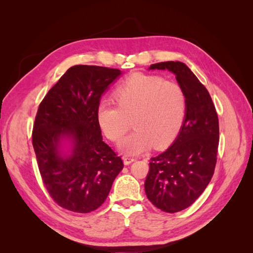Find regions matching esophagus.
Here are the masks:
<instances>
[{
  "label": "esophagus",
  "instance_id": "esophagus-1",
  "mask_svg": "<svg viewBox=\"0 0 253 253\" xmlns=\"http://www.w3.org/2000/svg\"><path fill=\"white\" fill-rule=\"evenodd\" d=\"M124 163H125V165H129V164H132L133 162H135V158L134 157H131V156H127V155H125L124 157Z\"/></svg>",
  "mask_w": 253,
  "mask_h": 253
}]
</instances>
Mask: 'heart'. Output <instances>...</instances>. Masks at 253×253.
Masks as SVG:
<instances>
[{
	"instance_id": "b5f03b06",
	"label": "heart",
	"mask_w": 253,
	"mask_h": 253,
	"mask_svg": "<svg viewBox=\"0 0 253 253\" xmlns=\"http://www.w3.org/2000/svg\"><path fill=\"white\" fill-rule=\"evenodd\" d=\"M116 103L102 100L97 106L101 131L119 142L132 125L134 132L120 143L127 154L150 147L163 149L177 136L186 116L185 91L178 83L155 75L134 74L116 89Z\"/></svg>"
}]
</instances>
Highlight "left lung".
I'll return each mask as SVG.
<instances>
[{"label": "left lung", "instance_id": "1", "mask_svg": "<svg viewBox=\"0 0 253 253\" xmlns=\"http://www.w3.org/2000/svg\"><path fill=\"white\" fill-rule=\"evenodd\" d=\"M150 68L174 73L187 100L177 138L150 159L144 182L149 201L162 211L175 213L192 205L212 178L219 140L218 117L209 91L185 63L167 61Z\"/></svg>", "mask_w": 253, "mask_h": 253}]
</instances>
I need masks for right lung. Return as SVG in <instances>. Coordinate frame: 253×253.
Instances as JSON below:
<instances>
[{
	"label": "right lung",
	"mask_w": 253,
	"mask_h": 253,
	"mask_svg": "<svg viewBox=\"0 0 253 253\" xmlns=\"http://www.w3.org/2000/svg\"><path fill=\"white\" fill-rule=\"evenodd\" d=\"M117 68L75 65L43 98L33 128V145L45 188L61 208L78 213L98 209L124 168L120 156L103 140L97 121L101 95L120 75ZM67 136L74 149L58 152Z\"/></svg>",
	"instance_id": "right-lung-1"
}]
</instances>
